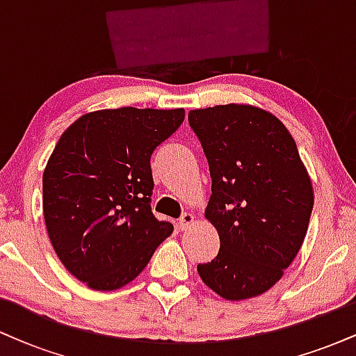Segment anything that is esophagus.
I'll return each mask as SVG.
<instances>
[{"instance_id": "obj_1", "label": "esophagus", "mask_w": 356, "mask_h": 356, "mask_svg": "<svg viewBox=\"0 0 356 356\" xmlns=\"http://www.w3.org/2000/svg\"><path fill=\"white\" fill-rule=\"evenodd\" d=\"M194 214H191V212H184L182 218L177 220V227L181 231H186L187 227H191L192 224H194Z\"/></svg>"}]
</instances>
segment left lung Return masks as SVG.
I'll return each mask as SVG.
<instances>
[{"mask_svg": "<svg viewBox=\"0 0 356 356\" xmlns=\"http://www.w3.org/2000/svg\"><path fill=\"white\" fill-rule=\"evenodd\" d=\"M212 179L206 219L220 248L197 273L224 300L266 293L293 263L313 211V186L295 138L273 113L252 105L191 110Z\"/></svg>", "mask_w": 356, "mask_h": 356, "instance_id": "8db88e82", "label": "left lung"}]
</instances>
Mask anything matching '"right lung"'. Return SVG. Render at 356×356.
Wrapping results in <instances>:
<instances>
[{
	"instance_id": "add662e5",
	"label": "right lung",
	"mask_w": 356,
	"mask_h": 356,
	"mask_svg": "<svg viewBox=\"0 0 356 356\" xmlns=\"http://www.w3.org/2000/svg\"><path fill=\"white\" fill-rule=\"evenodd\" d=\"M184 115V108L97 110L61 134L43 172L44 224L63 266L88 288L129 284L172 234V224L150 209V157Z\"/></svg>"
}]
</instances>
